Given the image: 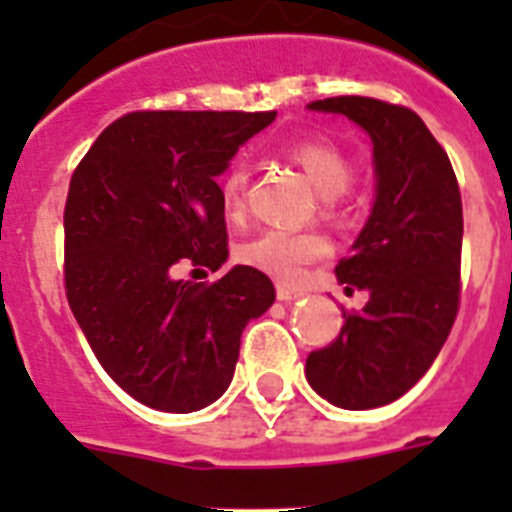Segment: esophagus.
Returning <instances> with one entry per match:
<instances>
[{
    "label": "esophagus",
    "mask_w": 512,
    "mask_h": 512,
    "mask_svg": "<svg viewBox=\"0 0 512 512\" xmlns=\"http://www.w3.org/2000/svg\"><path fill=\"white\" fill-rule=\"evenodd\" d=\"M305 292L297 287H289V284H277V297L282 302H289V300H297V297H302Z\"/></svg>",
    "instance_id": "34e87169"
}]
</instances>
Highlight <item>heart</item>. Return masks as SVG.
<instances>
[{
  "mask_svg": "<svg viewBox=\"0 0 512 512\" xmlns=\"http://www.w3.org/2000/svg\"><path fill=\"white\" fill-rule=\"evenodd\" d=\"M284 156L295 161L320 192V207L325 215L338 217L346 212V187L354 179V161L341 146L330 140L305 138L284 148ZM220 202L228 220H241L248 205V166L235 161L220 179ZM330 253V241L318 230H287L269 228L241 243L235 256L253 269L271 277L292 282L300 279L305 266L325 259Z\"/></svg>",
  "mask_w": 512,
  "mask_h": 512,
  "instance_id": "heart-1",
  "label": "heart"
}]
</instances>
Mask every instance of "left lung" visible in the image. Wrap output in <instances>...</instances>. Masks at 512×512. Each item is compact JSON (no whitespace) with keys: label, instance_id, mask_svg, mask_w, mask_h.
Returning a JSON list of instances; mask_svg holds the SVG:
<instances>
[{"label":"left lung","instance_id":"left-lung-1","mask_svg":"<svg viewBox=\"0 0 512 512\" xmlns=\"http://www.w3.org/2000/svg\"><path fill=\"white\" fill-rule=\"evenodd\" d=\"M310 110L341 112L372 135L377 202L354 253L336 266L348 295L366 289L369 302L341 307V333L310 351L305 377L338 408H382L431 369L459 312V182L441 143L402 104L328 97Z\"/></svg>","mask_w":512,"mask_h":512}]
</instances>
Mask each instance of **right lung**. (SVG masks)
Masks as SVG:
<instances>
[{"label": "right lung", "mask_w": 512, "mask_h": 512, "mask_svg": "<svg viewBox=\"0 0 512 512\" xmlns=\"http://www.w3.org/2000/svg\"><path fill=\"white\" fill-rule=\"evenodd\" d=\"M277 112L138 110L102 130L71 174L63 284L102 369L153 410L192 413L228 390L241 333L277 297L264 271L217 282L228 228L217 174Z\"/></svg>", "instance_id": "1"}]
</instances>
